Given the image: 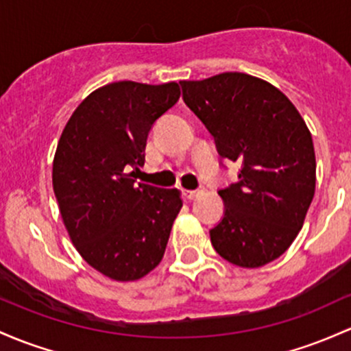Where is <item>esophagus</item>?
<instances>
[{
	"mask_svg": "<svg viewBox=\"0 0 351 351\" xmlns=\"http://www.w3.org/2000/svg\"><path fill=\"white\" fill-rule=\"evenodd\" d=\"M199 193H202V191H199V190H183V195H184V198H186V199L198 198Z\"/></svg>",
	"mask_w": 351,
	"mask_h": 351,
	"instance_id": "34e87169",
	"label": "esophagus"
}]
</instances>
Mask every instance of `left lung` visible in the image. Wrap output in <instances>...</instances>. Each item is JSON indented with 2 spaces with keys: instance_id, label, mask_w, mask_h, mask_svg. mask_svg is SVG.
<instances>
[{
  "instance_id": "left-lung-1",
  "label": "left lung",
  "mask_w": 351,
  "mask_h": 351,
  "mask_svg": "<svg viewBox=\"0 0 351 351\" xmlns=\"http://www.w3.org/2000/svg\"><path fill=\"white\" fill-rule=\"evenodd\" d=\"M180 83L221 158L241 165L240 182L218 191L225 217L211 245L237 267H263L290 248L315 196L310 130L293 103L256 76L228 71Z\"/></svg>"
}]
</instances>
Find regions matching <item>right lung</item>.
Returning <instances> with one entry per match:
<instances>
[{"instance_id":"obj_1","label":"right lung","mask_w":351,"mask_h":351,"mask_svg":"<svg viewBox=\"0 0 351 351\" xmlns=\"http://www.w3.org/2000/svg\"><path fill=\"white\" fill-rule=\"evenodd\" d=\"M176 82H117L69 117L53 160V190L73 245L90 267L136 282L160 265L182 191L134 184L153 123L178 101Z\"/></svg>"}]
</instances>
